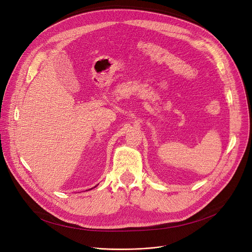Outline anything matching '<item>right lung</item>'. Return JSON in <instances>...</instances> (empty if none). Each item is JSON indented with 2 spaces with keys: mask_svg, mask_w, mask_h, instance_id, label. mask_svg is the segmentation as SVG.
Listing matches in <instances>:
<instances>
[{
  "mask_svg": "<svg viewBox=\"0 0 252 252\" xmlns=\"http://www.w3.org/2000/svg\"><path fill=\"white\" fill-rule=\"evenodd\" d=\"M95 187H96V186H95ZM91 189H93V188H91Z\"/></svg>",
  "mask_w": 252,
  "mask_h": 252,
  "instance_id": "1",
  "label": "right lung"
}]
</instances>
